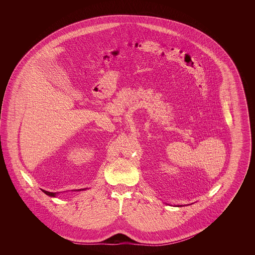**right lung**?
<instances>
[{"label": "right lung", "mask_w": 255, "mask_h": 255, "mask_svg": "<svg viewBox=\"0 0 255 255\" xmlns=\"http://www.w3.org/2000/svg\"><path fill=\"white\" fill-rule=\"evenodd\" d=\"M83 190V189H82ZM43 192L44 193H46L47 195H49V196H50V197H55V195H56V193H53V192H49V191H46V190H43Z\"/></svg>", "instance_id": "1"}]
</instances>
